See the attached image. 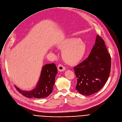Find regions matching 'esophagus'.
I'll use <instances>...</instances> for the list:
<instances>
[{
    "mask_svg": "<svg viewBox=\"0 0 122 122\" xmlns=\"http://www.w3.org/2000/svg\"><path fill=\"white\" fill-rule=\"evenodd\" d=\"M57 69L59 72H63L66 70V68L62 65H59L57 67Z\"/></svg>",
    "mask_w": 122,
    "mask_h": 122,
    "instance_id": "obj_1",
    "label": "esophagus"
}]
</instances>
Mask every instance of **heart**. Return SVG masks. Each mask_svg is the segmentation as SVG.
<instances>
[{
	"label": "heart",
	"mask_w": 122,
	"mask_h": 122,
	"mask_svg": "<svg viewBox=\"0 0 122 122\" xmlns=\"http://www.w3.org/2000/svg\"><path fill=\"white\" fill-rule=\"evenodd\" d=\"M62 50V56L64 61L69 65H75L83 58L87 47L82 41L77 38L66 39L57 45Z\"/></svg>",
	"instance_id": "b5f03b06"
}]
</instances>
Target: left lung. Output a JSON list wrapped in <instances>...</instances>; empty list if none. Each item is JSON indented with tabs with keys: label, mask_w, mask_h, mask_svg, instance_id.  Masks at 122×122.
Returning <instances> with one entry per match:
<instances>
[{
	"label": "left lung",
	"mask_w": 122,
	"mask_h": 122,
	"mask_svg": "<svg viewBox=\"0 0 122 122\" xmlns=\"http://www.w3.org/2000/svg\"><path fill=\"white\" fill-rule=\"evenodd\" d=\"M111 58L105 42L98 35L88 58L74 67L77 79L75 89L90 96L100 91L110 76Z\"/></svg>",
	"instance_id": "obj_1"
}]
</instances>
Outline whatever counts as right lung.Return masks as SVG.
Segmentation results:
<instances>
[{
	"label": "right lung",
	"instance_id": "1",
	"mask_svg": "<svg viewBox=\"0 0 122 122\" xmlns=\"http://www.w3.org/2000/svg\"><path fill=\"white\" fill-rule=\"evenodd\" d=\"M57 74V68L55 64H46L42 66L39 80L33 89L25 91L20 89L16 85L15 86L17 90L26 97L46 98L53 91Z\"/></svg>",
	"mask_w": 122,
	"mask_h": 122
}]
</instances>
